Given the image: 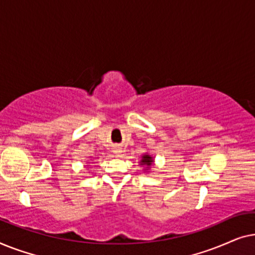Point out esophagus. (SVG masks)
I'll return each mask as SVG.
<instances>
[{"label":"esophagus","instance_id":"esophagus-1","mask_svg":"<svg viewBox=\"0 0 255 255\" xmlns=\"http://www.w3.org/2000/svg\"><path fill=\"white\" fill-rule=\"evenodd\" d=\"M114 153L117 156H122V154H123V149H122V147H120V146H117V147L114 148Z\"/></svg>","mask_w":255,"mask_h":255}]
</instances>
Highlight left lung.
Wrapping results in <instances>:
<instances>
[{
  "mask_svg": "<svg viewBox=\"0 0 255 255\" xmlns=\"http://www.w3.org/2000/svg\"><path fill=\"white\" fill-rule=\"evenodd\" d=\"M153 163V158L149 154H144L141 156V161H140V165L141 166H145L146 168H151Z\"/></svg>",
  "mask_w": 255,
  "mask_h": 255,
  "instance_id": "left-lung-1",
  "label": "left lung"
}]
</instances>
